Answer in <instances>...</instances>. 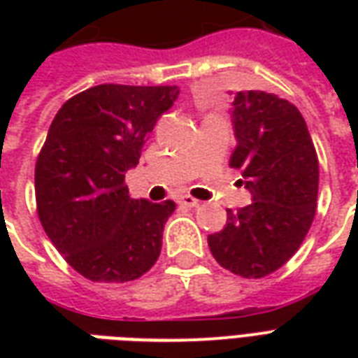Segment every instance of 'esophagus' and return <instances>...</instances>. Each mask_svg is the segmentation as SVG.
I'll return each mask as SVG.
<instances>
[{"mask_svg":"<svg viewBox=\"0 0 358 358\" xmlns=\"http://www.w3.org/2000/svg\"><path fill=\"white\" fill-rule=\"evenodd\" d=\"M178 203L180 205H186V207H197L199 205V201L195 197H192V195H182V197H178Z\"/></svg>","mask_w":358,"mask_h":358,"instance_id":"34e87169","label":"esophagus"}]
</instances>
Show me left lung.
Here are the masks:
<instances>
[{"instance_id":"1","label":"left lung","mask_w":358,"mask_h":358,"mask_svg":"<svg viewBox=\"0 0 358 358\" xmlns=\"http://www.w3.org/2000/svg\"><path fill=\"white\" fill-rule=\"evenodd\" d=\"M236 149L251 203L228 209L226 226L210 234L220 266L243 278H263L293 257L313 224L318 195V159L295 105L261 90L234 95L230 105Z\"/></svg>"}]
</instances>
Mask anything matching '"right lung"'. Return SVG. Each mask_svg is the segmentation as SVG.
<instances>
[{
	"mask_svg": "<svg viewBox=\"0 0 358 358\" xmlns=\"http://www.w3.org/2000/svg\"><path fill=\"white\" fill-rule=\"evenodd\" d=\"M178 86L101 84L59 109L36 161L38 217L66 263L92 282H130L161 255L176 203L132 199L124 174L140 163Z\"/></svg>",
	"mask_w": 358,
	"mask_h": 358,
	"instance_id": "right-lung-1",
	"label": "right lung"
}]
</instances>
